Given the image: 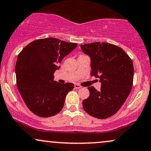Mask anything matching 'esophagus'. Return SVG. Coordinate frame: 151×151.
I'll return each instance as SVG.
<instances>
[{"mask_svg":"<svg viewBox=\"0 0 151 151\" xmlns=\"http://www.w3.org/2000/svg\"><path fill=\"white\" fill-rule=\"evenodd\" d=\"M74 88H75L76 89H79V88H81V86L79 84H78V83H75V84H74Z\"/></svg>","mask_w":151,"mask_h":151,"instance_id":"1","label":"esophagus"}]
</instances>
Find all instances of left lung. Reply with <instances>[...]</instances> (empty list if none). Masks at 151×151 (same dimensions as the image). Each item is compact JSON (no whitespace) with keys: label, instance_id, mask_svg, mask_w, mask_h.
<instances>
[{"label":"left lung","instance_id":"8db88e82","mask_svg":"<svg viewBox=\"0 0 151 151\" xmlns=\"http://www.w3.org/2000/svg\"><path fill=\"white\" fill-rule=\"evenodd\" d=\"M91 58V75L99 78L101 90L89 86L90 94L83 100V108L88 115L106 119L117 112L129 95L134 79L132 59L120 47L108 43L81 45Z\"/></svg>","mask_w":151,"mask_h":151}]
</instances>
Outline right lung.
<instances>
[{
	"label": "right lung",
	"mask_w": 151,
	"mask_h": 151,
	"mask_svg": "<svg viewBox=\"0 0 151 151\" xmlns=\"http://www.w3.org/2000/svg\"><path fill=\"white\" fill-rule=\"evenodd\" d=\"M77 46L55 38L35 40L23 48L15 65L16 81L19 93L36 115L48 117L60 112L65 97L74 88L72 83L54 81L58 63Z\"/></svg>",
	"instance_id": "obj_1"
}]
</instances>
